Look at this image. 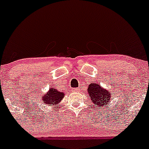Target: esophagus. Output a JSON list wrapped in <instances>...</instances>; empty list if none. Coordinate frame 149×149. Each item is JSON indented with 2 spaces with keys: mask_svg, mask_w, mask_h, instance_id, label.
<instances>
[{
  "mask_svg": "<svg viewBox=\"0 0 149 149\" xmlns=\"http://www.w3.org/2000/svg\"><path fill=\"white\" fill-rule=\"evenodd\" d=\"M72 91V92H79V89L78 88H73Z\"/></svg>",
  "mask_w": 149,
  "mask_h": 149,
  "instance_id": "obj_1",
  "label": "esophagus"
}]
</instances>
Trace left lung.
Returning <instances> with one entry per match:
<instances>
[{"label":"left lung","instance_id":"left-lung-1","mask_svg":"<svg viewBox=\"0 0 149 149\" xmlns=\"http://www.w3.org/2000/svg\"><path fill=\"white\" fill-rule=\"evenodd\" d=\"M87 92L89 99L93 104L99 107L98 108L105 107V105L108 106L109 102L111 100V93L103 89L99 83H92L89 84Z\"/></svg>","mask_w":149,"mask_h":149}]
</instances>
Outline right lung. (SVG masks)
<instances>
[{"label": "right lung", "mask_w": 149, "mask_h": 149, "mask_svg": "<svg viewBox=\"0 0 149 149\" xmlns=\"http://www.w3.org/2000/svg\"><path fill=\"white\" fill-rule=\"evenodd\" d=\"M65 93L59 92L55 88H50L49 91L46 94H43L41 99L44 102V104L48 106H54L57 104L63 98Z\"/></svg>", "instance_id": "right-lung-1"}]
</instances>
